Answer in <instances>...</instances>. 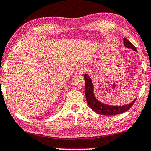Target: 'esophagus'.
<instances>
[{
    "instance_id": "34e87169",
    "label": "esophagus",
    "mask_w": 151,
    "mask_h": 151,
    "mask_svg": "<svg viewBox=\"0 0 151 151\" xmlns=\"http://www.w3.org/2000/svg\"><path fill=\"white\" fill-rule=\"evenodd\" d=\"M85 70H85L83 67L78 66V67H77V68H76V75H82V74L85 72Z\"/></svg>"
}]
</instances>
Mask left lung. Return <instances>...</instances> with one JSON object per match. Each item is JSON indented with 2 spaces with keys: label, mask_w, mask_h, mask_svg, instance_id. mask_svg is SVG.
<instances>
[{
  "label": "left lung",
  "mask_w": 151,
  "mask_h": 151,
  "mask_svg": "<svg viewBox=\"0 0 151 151\" xmlns=\"http://www.w3.org/2000/svg\"><path fill=\"white\" fill-rule=\"evenodd\" d=\"M124 46L127 48H131V49L137 51L136 48L132 43H131L128 40L124 38ZM85 81H86V86H85V95H86V101L88 102V105L92 109L93 111L96 112L99 114L104 116H114L120 114L124 112L128 111L132 105L136 101H134L129 103V105H123V106H111L103 104L97 101L94 95V86L92 83V80L88 75H84Z\"/></svg>",
  "instance_id": "left-lung-1"
}]
</instances>
